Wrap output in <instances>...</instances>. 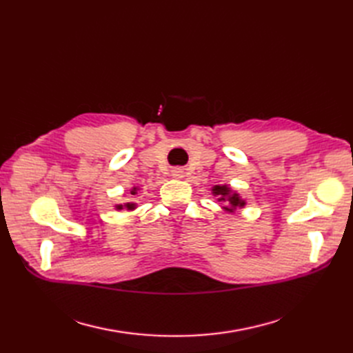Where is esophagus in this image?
Wrapping results in <instances>:
<instances>
[{
    "mask_svg": "<svg viewBox=\"0 0 353 353\" xmlns=\"http://www.w3.org/2000/svg\"><path fill=\"white\" fill-rule=\"evenodd\" d=\"M172 176L174 178H183L184 176V169H181V168L172 169Z\"/></svg>",
    "mask_w": 353,
    "mask_h": 353,
    "instance_id": "1",
    "label": "esophagus"
}]
</instances>
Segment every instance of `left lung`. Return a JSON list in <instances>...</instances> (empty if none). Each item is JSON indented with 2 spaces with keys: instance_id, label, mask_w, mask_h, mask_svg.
Returning <instances> with one entry per match:
<instances>
[{
  "instance_id": "obj_1",
  "label": "left lung",
  "mask_w": 353,
  "mask_h": 353,
  "mask_svg": "<svg viewBox=\"0 0 353 353\" xmlns=\"http://www.w3.org/2000/svg\"><path fill=\"white\" fill-rule=\"evenodd\" d=\"M212 191H213V194H215V196H219V199H218L219 201H225V200L230 201L231 208H225L230 212H232L237 206L239 208L244 206V201L239 197V194H236V193L231 194V190L227 185H222V187L216 185V187H213Z\"/></svg>"
}]
</instances>
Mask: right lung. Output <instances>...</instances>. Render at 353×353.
Segmentation results:
<instances>
[{
    "label": "right lung",
    "instance_id": "1",
    "mask_svg": "<svg viewBox=\"0 0 353 353\" xmlns=\"http://www.w3.org/2000/svg\"><path fill=\"white\" fill-rule=\"evenodd\" d=\"M131 194H135V188L131 191ZM122 206H119V209H121ZM126 208H130V209H132V205H126Z\"/></svg>",
    "mask_w": 353,
    "mask_h": 353
}]
</instances>
